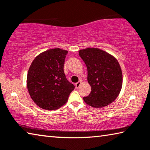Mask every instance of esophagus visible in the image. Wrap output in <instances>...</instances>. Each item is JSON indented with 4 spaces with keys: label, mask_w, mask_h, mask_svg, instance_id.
Wrapping results in <instances>:
<instances>
[{
    "label": "esophagus",
    "mask_w": 150,
    "mask_h": 150,
    "mask_svg": "<svg viewBox=\"0 0 150 150\" xmlns=\"http://www.w3.org/2000/svg\"><path fill=\"white\" fill-rule=\"evenodd\" d=\"M81 83H82L80 82V81H79V82H77V83H75V87L77 88H79L80 85H81Z\"/></svg>",
    "instance_id": "obj_1"
}]
</instances>
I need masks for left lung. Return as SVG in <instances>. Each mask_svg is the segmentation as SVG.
I'll use <instances>...</instances> for the list:
<instances>
[{
  "instance_id": "8db88e82",
  "label": "left lung",
  "mask_w": 150,
  "mask_h": 150,
  "mask_svg": "<svg viewBox=\"0 0 150 150\" xmlns=\"http://www.w3.org/2000/svg\"><path fill=\"white\" fill-rule=\"evenodd\" d=\"M87 68L90 95L85 103L94 108H103L115 101L122 87V73L115 57L99 48L88 47L79 51Z\"/></svg>"
}]
</instances>
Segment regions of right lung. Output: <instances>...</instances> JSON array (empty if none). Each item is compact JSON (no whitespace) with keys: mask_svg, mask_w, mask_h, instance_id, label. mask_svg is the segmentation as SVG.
<instances>
[{"mask_svg":"<svg viewBox=\"0 0 150 150\" xmlns=\"http://www.w3.org/2000/svg\"><path fill=\"white\" fill-rule=\"evenodd\" d=\"M67 51L53 48L35 57L27 74L28 93L35 105L47 110L59 108L67 102L75 86L63 71Z\"/></svg>","mask_w":150,"mask_h":150,"instance_id":"add662e5","label":"right lung"}]
</instances>
